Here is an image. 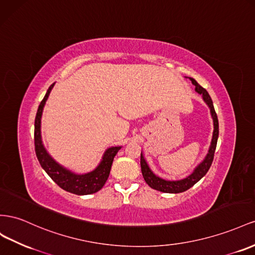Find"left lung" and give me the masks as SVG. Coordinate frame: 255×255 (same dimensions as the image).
Listing matches in <instances>:
<instances>
[{"label":"left lung","mask_w":255,"mask_h":255,"mask_svg":"<svg viewBox=\"0 0 255 255\" xmlns=\"http://www.w3.org/2000/svg\"><path fill=\"white\" fill-rule=\"evenodd\" d=\"M190 80L192 81V84L195 86V91L199 94H202L204 102L208 105L210 109V114L213 120L212 139H211L208 153L205 156L203 162H201L197 165L195 169L193 170V173H192L190 176L177 181L165 180V179H162L160 177H157L156 175H154L153 171L150 169L146 160H144L142 153H140V167H141V173H142L144 181L147 182V184L150 188L164 192V193H181V192L189 190L190 188L193 187L196 182L201 180V179L207 174V171L211 166L212 161H213V155H215V151L217 147V141L219 137V121H218V117L215 111V107H213V104H212V100L210 98V95L208 94V92L206 91V89L199 86L194 78H190Z\"/></svg>","instance_id":"1"}]
</instances>
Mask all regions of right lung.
Masks as SVG:
<instances>
[{
  "mask_svg": "<svg viewBox=\"0 0 255 255\" xmlns=\"http://www.w3.org/2000/svg\"><path fill=\"white\" fill-rule=\"evenodd\" d=\"M53 86L54 84H52L47 90L46 95L44 96L43 101L40 102L38 106L35 117V125H34V144H35V153L37 160L40 166L43 167V169L61 189L77 195L93 194L104 187V184L108 179L109 173H111L114 157L121 149V147L108 148L104 152V155H103L102 161L98 165V167L90 171V173L82 175L75 174L54 161L45 149L42 141V135H40V119H42L43 109Z\"/></svg>",
  "mask_w": 255,
  "mask_h": 255,
  "instance_id": "add662e5",
  "label": "right lung"
}]
</instances>
